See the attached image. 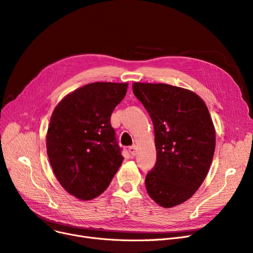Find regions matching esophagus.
<instances>
[{
	"label": "esophagus",
	"instance_id": "esophagus-1",
	"mask_svg": "<svg viewBox=\"0 0 253 253\" xmlns=\"http://www.w3.org/2000/svg\"><path fill=\"white\" fill-rule=\"evenodd\" d=\"M129 153L131 154V155L132 156H134L135 155V153H136V149H135V147L133 146V147H130L129 148Z\"/></svg>",
	"mask_w": 253,
	"mask_h": 253
}]
</instances>
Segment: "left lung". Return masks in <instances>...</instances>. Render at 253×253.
Returning <instances> with one entry per match:
<instances>
[{"label": "left lung", "mask_w": 253, "mask_h": 253, "mask_svg": "<svg viewBox=\"0 0 253 253\" xmlns=\"http://www.w3.org/2000/svg\"><path fill=\"white\" fill-rule=\"evenodd\" d=\"M154 125L157 159L146 177L151 199L163 208L183 204L201 187L215 151V127L202 98L167 84L133 83Z\"/></svg>", "instance_id": "1"}]
</instances>
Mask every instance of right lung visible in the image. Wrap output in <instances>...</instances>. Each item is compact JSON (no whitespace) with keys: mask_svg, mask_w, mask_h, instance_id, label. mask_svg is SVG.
<instances>
[{"mask_svg":"<svg viewBox=\"0 0 253 253\" xmlns=\"http://www.w3.org/2000/svg\"><path fill=\"white\" fill-rule=\"evenodd\" d=\"M127 87V83L87 84L66 95L53 109L47 156L62 187L81 201L103 193L124 160L111 116Z\"/></svg>","mask_w":253,"mask_h":253,"instance_id":"obj_1","label":"right lung"}]
</instances>
